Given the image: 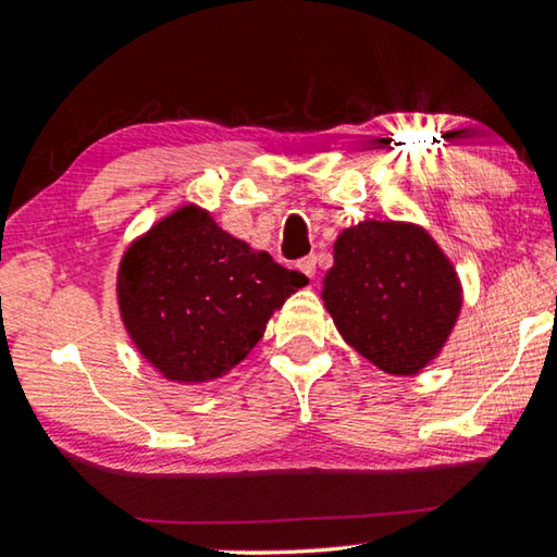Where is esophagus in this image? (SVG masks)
<instances>
[{"label": "esophagus", "mask_w": 557, "mask_h": 557, "mask_svg": "<svg viewBox=\"0 0 557 557\" xmlns=\"http://www.w3.org/2000/svg\"><path fill=\"white\" fill-rule=\"evenodd\" d=\"M297 268L305 272V275L309 277V280H314V275H317V258L314 256H307V258H301L299 262H297Z\"/></svg>", "instance_id": "34e87169"}]
</instances>
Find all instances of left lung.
Wrapping results in <instances>:
<instances>
[{
	"label": "left lung",
	"instance_id": "1",
	"mask_svg": "<svg viewBox=\"0 0 557 557\" xmlns=\"http://www.w3.org/2000/svg\"><path fill=\"white\" fill-rule=\"evenodd\" d=\"M322 299L338 334L391 375H418L442 354L465 292L418 223L366 219L342 231Z\"/></svg>",
	"mask_w": 557,
	"mask_h": 557
}]
</instances>
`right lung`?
Here are the masks:
<instances>
[{
  "label": "right lung",
  "mask_w": 557,
  "mask_h": 557,
  "mask_svg": "<svg viewBox=\"0 0 557 557\" xmlns=\"http://www.w3.org/2000/svg\"><path fill=\"white\" fill-rule=\"evenodd\" d=\"M307 282L184 203L127 245L115 292L139 356L166 381L203 385L243 363Z\"/></svg>",
  "instance_id": "obj_1"
}]
</instances>
